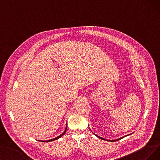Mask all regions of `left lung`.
<instances>
[{"label": "left lung", "mask_w": 160, "mask_h": 160, "mask_svg": "<svg viewBox=\"0 0 160 160\" xmlns=\"http://www.w3.org/2000/svg\"><path fill=\"white\" fill-rule=\"evenodd\" d=\"M98 138H101V139H104V138H101V137H98V136H97ZM123 137H121V138H119V139H117V140H112V141H118V140H120V139H121V138H122Z\"/></svg>", "instance_id": "left-lung-1"}]
</instances>
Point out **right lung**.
<instances>
[{"label":"right lung","instance_id":"right-lung-1","mask_svg":"<svg viewBox=\"0 0 160 160\" xmlns=\"http://www.w3.org/2000/svg\"><path fill=\"white\" fill-rule=\"evenodd\" d=\"M66 130H67V126H66V130H65V131L63 132L62 134H61V135H60V136H58V137H57L56 138H53V139H50V140H45V141H42V140H41V142H50V141H54V140H57L58 138H60L62 136H63V135H64V134L66 133Z\"/></svg>","mask_w":160,"mask_h":160}]
</instances>
